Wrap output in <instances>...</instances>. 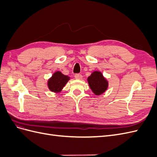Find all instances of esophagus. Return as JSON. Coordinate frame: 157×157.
Masks as SVG:
<instances>
[{
    "mask_svg": "<svg viewBox=\"0 0 157 157\" xmlns=\"http://www.w3.org/2000/svg\"><path fill=\"white\" fill-rule=\"evenodd\" d=\"M75 78L76 79H78V80H80L82 78V76L81 74H75Z\"/></svg>",
    "mask_w": 157,
    "mask_h": 157,
    "instance_id": "1",
    "label": "esophagus"
}]
</instances>
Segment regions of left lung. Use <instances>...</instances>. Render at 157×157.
<instances>
[{"label":"left lung","instance_id":"8db88e82","mask_svg":"<svg viewBox=\"0 0 157 157\" xmlns=\"http://www.w3.org/2000/svg\"><path fill=\"white\" fill-rule=\"evenodd\" d=\"M87 80L90 89L96 96L105 92L108 88V81L99 71H94Z\"/></svg>","mask_w":157,"mask_h":157}]
</instances>
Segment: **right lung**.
I'll use <instances>...</instances> for the list:
<instances>
[{
    "mask_svg": "<svg viewBox=\"0 0 157 157\" xmlns=\"http://www.w3.org/2000/svg\"><path fill=\"white\" fill-rule=\"evenodd\" d=\"M69 79L70 77L68 76L64 75L60 71H56L48 80V88L53 92H60Z\"/></svg>",
    "mask_w": 157,
    "mask_h": 157,
    "instance_id": "add662e5",
    "label": "right lung"
}]
</instances>
